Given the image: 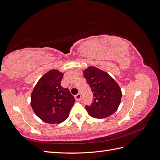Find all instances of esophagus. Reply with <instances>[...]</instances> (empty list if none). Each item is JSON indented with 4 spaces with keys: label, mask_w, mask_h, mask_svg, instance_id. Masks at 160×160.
<instances>
[{
    "label": "esophagus",
    "mask_w": 160,
    "mask_h": 160,
    "mask_svg": "<svg viewBox=\"0 0 160 160\" xmlns=\"http://www.w3.org/2000/svg\"><path fill=\"white\" fill-rule=\"evenodd\" d=\"M75 99H76L77 101H79L81 99V95L80 93H78V94H77V95L75 96Z\"/></svg>",
    "instance_id": "esophagus-1"
}]
</instances>
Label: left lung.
Returning <instances> with one entry per match:
<instances>
[{
    "label": "left lung",
    "instance_id": "left-lung-1",
    "mask_svg": "<svg viewBox=\"0 0 160 160\" xmlns=\"http://www.w3.org/2000/svg\"><path fill=\"white\" fill-rule=\"evenodd\" d=\"M83 77L93 92V101L90 105H85L89 115L102 119L114 113L122 96L116 81L107 72L95 67H89L84 70Z\"/></svg>",
    "mask_w": 160,
    "mask_h": 160
}]
</instances>
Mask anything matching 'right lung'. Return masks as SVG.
Returning a JSON list of instances; mask_svg holds the SVG:
<instances>
[{"label":"right lung","instance_id":"obj_1","mask_svg":"<svg viewBox=\"0 0 160 160\" xmlns=\"http://www.w3.org/2000/svg\"><path fill=\"white\" fill-rule=\"evenodd\" d=\"M63 74L51 70L38 81L31 94V107L43 122L59 123L69 117L75 99L69 90L61 85Z\"/></svg>","mask_w":160,"mask_h":160}]
</instances>
